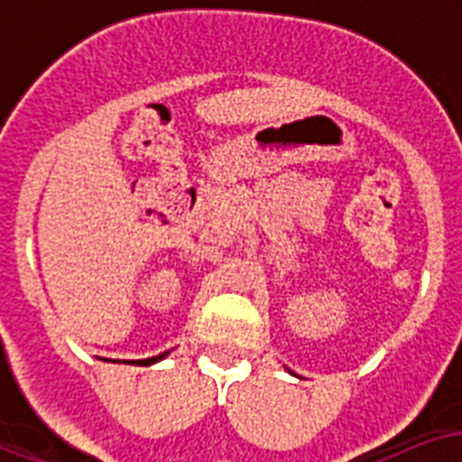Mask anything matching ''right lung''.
Here are the masks:
<instances>
[{"instance_id":"obj_1","label":"right lung","mask_w":462,"mask_h":462,"mask_svg":"<svg viewBox=\"0 0 462 462\" xmlns=\"http://www.w3.org/2000/svg\"><path fill=\"white\" fill-rule=\"evenodd\" d=\"M168 353L170 350H165V353H161V356H152V358H145V360H131V363H136V365H152V363H158V360L165 358Z\"/></svg>"}]
</instances>
